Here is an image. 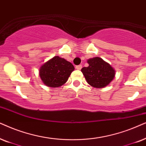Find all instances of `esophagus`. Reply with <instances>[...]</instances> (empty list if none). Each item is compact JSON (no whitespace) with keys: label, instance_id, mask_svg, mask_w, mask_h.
<instances>
[{"label":"esophagus","instance_id":"obj_1","mask_svg":"<svg viewBox=\"0 0 146 146\" xmlns=\"http://www.w3.org/2000/svg\"><path fill=\"white\" fill-rule=\"evenodd\" d=\"M75 68H76L77 69H78V70H80V69H81V68H82V65H76V67H75Z\"/></svg>","mask_w":146,"mask_h":146}]
</instances>
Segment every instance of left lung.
<instances>
[{
    "label": "left lung",
    "instance_id": "obj_1",
    "mask_svg": "<svg viewBox=\"0 0 146 146\" xmlns=\"http://www.w3.org/2000/svg\"><path fill=\"white\" fill-rule=\"evenodd\" d=\"M89 66L81 69L87 83L91 86L102 88L107 86L115 77V71L102 58L95 57L87 61Z\"/></svg>",
    "mask_w": 146,
    "mask_h": 146
}]
</instances>
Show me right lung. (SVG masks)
Here are the masks:
<instances>
[{
  "mask_svg": "<svg viewBox=\"0 0 146 146\" xmlns=\"http://www.w3.org/2000/svg\"><path fill=\"white\" fill-rule=\"evenodd\" d=\"M74 69V66L70 62L55 56L41 66L39 75L44 84L55 88L67 82Z\"/></svg>",
  "mask_w": 146,
  "mask_h": 146,
  "instance_id": "obj_1",
  "label": "right lung"
}]
</instances>
